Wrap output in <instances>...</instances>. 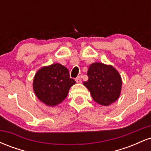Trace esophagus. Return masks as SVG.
Segmentation results:
<instances>
[{
    "mask_svg": "<svg viewBox=\"0 0 151 151\" xmlns=\"http://www.w3.org/2000/svg\"><path fill=\"white\" fill-rule=\"evenodd\" d=\"M75 81H77V83H81V79L80 77H77V78H76Z\"/></svg>",
    "mask_w": 151,
    "mask_h": 151,
    "instance_id": "esophagus-1",
    "label": "esophagus"
}]
</instances>
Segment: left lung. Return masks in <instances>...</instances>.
Segmentation results:
<instances>
[{
	"label": "left lung",
	"instance_id": "8db88e82",
	"mask_svg": "<svg viewBox=\"0 0 151 151\" xmlns=\"http://www.w3.org/2000/svg\"><path fill=\"white\" fill-rule=\"evenodd\" d=\"M88 81L84 85L89 90L93 101L103 106L114 103L119 97L122 81L112 66L95 62L88 69Z\"/></svg>",
	"mask_w": 151,
	"mask_h": 151
}]
</instances>
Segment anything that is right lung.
Segmentation results:
<instances>
[{
  "label": "right lung",
  "instance_id": "add662e5",
  "mask_svg": "<svg viewBox=\"0 0 151 151\" xmlns=\"http://www.w3.org/2000/svg\"><path fill=\"white\" fill-rule=\"evenodd\" d=\"M75 83L70 78L69 70L56 63L42 67L36 73L33 89L41 101L50 106H55L65 99L70 87Z\"/></svg>",
  "mask_w": 151,
  "mask_h": 151
}]
</instances>
